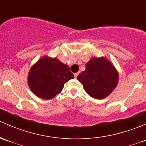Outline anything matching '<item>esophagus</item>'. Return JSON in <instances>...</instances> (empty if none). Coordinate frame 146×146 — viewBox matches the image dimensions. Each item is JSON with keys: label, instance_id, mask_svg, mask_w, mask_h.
Wrapping results in <instances>:
<instances>
[{"label": "esophagus", "instance_id": "obj_1", "mask_svg": "<svg viewBox=\"0 0 146 146\" xmlns=\"http://www.w3.org/2000/svg\"><path fill=\"white\" fill-rule=\"evenodd\" d=\"M78 75V73H74V76H75V78H77Z\"/></svg>", "mask_w": 146, "mask_h": 146}]
</instances>
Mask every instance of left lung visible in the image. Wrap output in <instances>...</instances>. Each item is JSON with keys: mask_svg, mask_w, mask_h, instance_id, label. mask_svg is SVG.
Returning a JSON list of instances; mask_svg holds the SVG:
<instances>
[{"mask_svg": "<svg viewBox=\"0 0 146 146\" xmlns=\"http://www.w3.org/2000/svg\"><path fill=\"white\" fill-rule=\"evenodd\" d=\"M77 79L83 85L84 90L90 97L97 100L107 98L117 87L119 73L105 57H92L85 66V70Z\"/></svg>", "mask_w": 146, "mask_h": 146, "instance_id": "1", "label": "left lung"}]
</instances>
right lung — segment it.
Returning <instances> with one entry per match:
<instances>
[{
  "label": "right lung",
  "mask_w": 146,
  "mask_h": 146,
  "mask_svg": "<svg viewBox=\"0 0 146 146\" xmlns=\"http://www.w3.org/2000/svg\"><path fill=\"white\" fill-rule=\"evenodd\" d=\"M73 78L68 65L56 58L44 56L32 66L27 80L29 88L36 96L50 100L59 94L64 84Z\"/></svg>",
  "instance_id": "obj_1"
}]
</instances>
